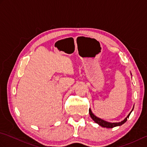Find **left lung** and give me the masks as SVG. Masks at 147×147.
<instances>
[{
  "mask_svg": "<svg viewBox=\"0 0 147 147\" xmlns=\"http://www.w3.org/2000/svg\"><path fill=\"white\" fill-rule=\"evenodd\" d=\"M133 109H134V106L132 109L131 111L129 114L127 115V117L124 119L123 121H122L121 122H119V123H111V122H108V121H106L102 119L99 118L98 117H96L95 115H94V114L93 113L91 109H89V114L90 117H92V119L94 121L96 124H98L99 126H100L103 127H106V128H112V127H116V126H120L121 125H123L124 123H125L126 121L127 120V118H129V116L130 115L132 111H133Z\"/></svg>",
  "mask_w": 147,
  "mask_h": 147,
  "instance_id": "8db88e82",
  "label": "left lung"
}]
</instances>
